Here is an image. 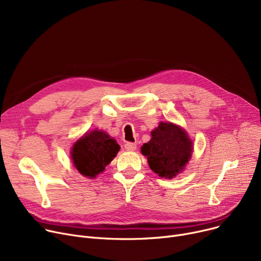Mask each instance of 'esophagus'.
I'll list each match as a JSON object with an SVG mask.
<instances>
[{
	"mask_svg": "<svg viewBox=\"0 0 261 261\" xmlns=\"http://www.w3.org/2000/svg\"><path fill=\"white\" fill-rule=\"evenodd\" d=\"M125 149L128 150V151H134V150L136 149V144L128 142L125 144Z\"/></svg>",
	"mask_w": 261,
	"mask_h": 261,
	"instance_id": "34e87169",
	"label": "esophagus"
}]
</instances>
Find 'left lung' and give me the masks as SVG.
Here are the masks:
<instances>
[{
	"mask_svg": "<svg viewBox=\"0 0 261 261\" xmlns=\"http://www.w3.org/2000/svg\"><path fill=\"white\" fill-rule=\"evenodd\" d=\"M151 136V140L143 145L142 153L147 156L151 170L171 179L184 169L191 158L193 144L187 133L171 122H161Z\"/></svg>",
	"mask_w": 261,
	"mask_h": 261,
	"instance_id": "obj_1",
	"label": "left lung"
}]
</instances>
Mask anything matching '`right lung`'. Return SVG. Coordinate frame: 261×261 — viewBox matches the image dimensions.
<instances>
[{
    "instance_id": "1",
    "label": "right lung",
    "mask_w": 261,
    "mask_h": 261,
    "mask_svg": "<svg viewBox=\"0 0 261 261\" xmlns=\"http://www.w3.org/2000/svg\"><path fill=\"white\" fill-rule=\"evenodd\" d=\"M119 145L103 132L94 130L78 140L72 149V160L85 176L95 177L116 156Z\"/></svg>"
}]
</instances>
